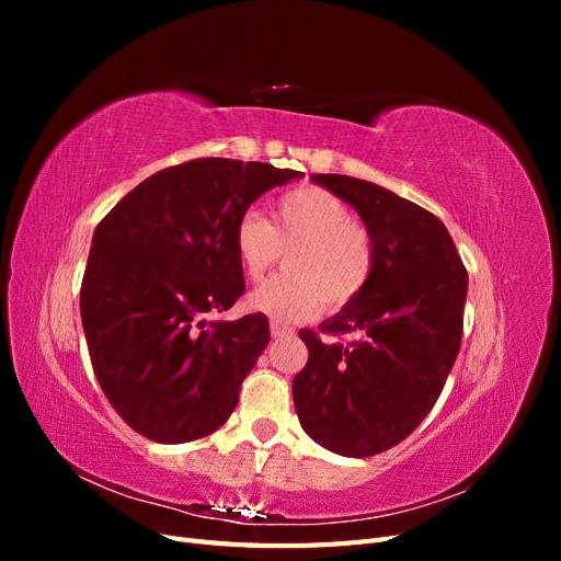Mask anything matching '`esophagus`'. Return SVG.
<instances>
[{
  "label": "esophagus",
  "instance_id": "esophagus-1",
  "mask_svg": "<svg viewBox=\"0 0 561 561\" xmlns=\"http://www.w3.org/2000/svg\"><path fill=\"white\" fill-rule=\"evenodd\" d=\"M293 334H295L293 328H285V325H280V322H271V336L283 339V336H293Z\"/></svg>",
  "mask_w": 561,
  "mask_h": 561
}]
</instances>
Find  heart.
I'll use <instances>...</instances> for the list:
<instances>
[{"label": "heart", "instance_id": "1", "mask_svg": "<svg viewBox=\"0 0 561 561\" xmlns=\"http://www.w3.org/2000/svg\"><path fill=\"white\" fill-rule=\"evenodd\" d=\"M233 250L250 280H260L285 252L280 276L248 295V309L276 322L313 318L348 307L375 271V241L355 222L344 198L322 186H299L278 198L274 222L245 210L233 227Z\"/></svg>", "mask_w": 561, "mask_h": 561}]
</instances>
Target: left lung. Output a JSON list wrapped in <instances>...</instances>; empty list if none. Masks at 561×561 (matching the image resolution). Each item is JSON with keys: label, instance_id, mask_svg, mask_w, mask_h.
<instances>
[{"label": "left lung", "instance_id": "left-lung-1", "mask_svg": "<svg viewBox=\"0 0 561 561\" xmlns=\"http://www.w3.org/2000/svg\"><path fill=\"white\" fill-rule=\"evenodd\" d=\"M313 182L358 210L375 241V271L320 332H299L309 363L293 381L295 410L318 445L375 456L402 443L443 393L461 348L468 271L426 208L348 175Z\"/></svg>", "mask_w": 561, "mask_h": 561}]
</instances>
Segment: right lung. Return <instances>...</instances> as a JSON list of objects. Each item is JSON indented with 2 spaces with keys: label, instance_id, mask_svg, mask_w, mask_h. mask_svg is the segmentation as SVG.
Instances as JSON below:
<instances>
[{
  "label": "right lung",
  "instance_id": "1",
  "mask_svg": "<svg viewBox=\"0 0 561 561\" xmlns=\"http://www.w3.org/2000/svg\"><path fill=\"white\" fill-rule=\"evenodd\" d=\"M299 178L260 161L163 168L100 219L81 280L95 379L128 426L154 443L206 437L231 416L268 344L264 313L206 320L245 293L233 227L264 192Z\"/></svg>",
  "mask_w": 561,
  "mask_h": 561
}]
</instances>
